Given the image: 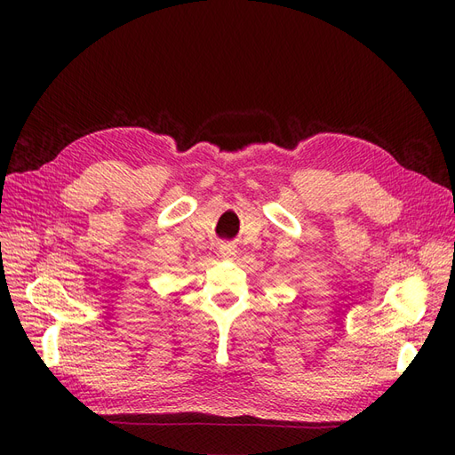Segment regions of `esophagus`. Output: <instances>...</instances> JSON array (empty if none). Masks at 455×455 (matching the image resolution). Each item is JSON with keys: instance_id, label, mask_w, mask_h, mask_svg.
I'll use <instances>...</instances> for the list:
<instances>
[{"instance_id": "obj_1", "label": "esophagus", "mask_w": 455, "mask_h": 455, "mask_svg": "<svg viewBox=\"0 0 455 455\" xmlns=\"http://www.w3.org/2000/svg\"><path fill=\"white\" fill-rule=\"evenodd\" d=\"M220 252H222L224 256H233V254H235V249H231V246H222V251H220Z\"/></svg>"}]
</instances>
